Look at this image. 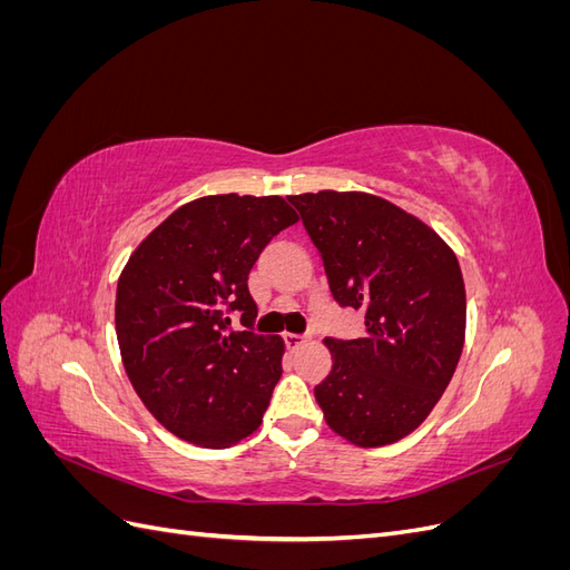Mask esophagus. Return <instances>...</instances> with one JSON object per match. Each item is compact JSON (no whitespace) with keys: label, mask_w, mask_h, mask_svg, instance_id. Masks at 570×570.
Masks as SVG:
<instances>
[{"label":"esophagus","mask_w":570,"mask_h":570,"mask_svg":"<svg viewBox=\"0 0 570 570\" xmlns=\"http://www.w3.org/2000/svg\"><path fill=\"white\" fill-rule=\"evenodd\" d=\"M283 340H285V344H287V350H292V352L299 350L302 344H306V337H304V335H295V333H285Z\"/></svg>","instance_id":"obj_1"}]
</instances>
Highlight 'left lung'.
I'll list each match as a JSON object with an SVG mask.
<instances>
[{"instance_id": "left-lung-1", "label": "left lung", "mask_w": 570, "mask_h": 570, "mask_svg": "<svg viewBox=\"0 0 570 570\" xmlns=\"http://www.w3.org/2000/svg\"><path fill=\"white\" fill-rule=\"evenodd\" d=\"M287 199L321 252L335 302L366 314L364 337H325L333 371L314 387L323 419L358 446L402 440L440 402L463 350L456 254L383 197L321 189Z\"/></svg>"}]
</instances>
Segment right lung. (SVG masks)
<instances>
[{
    "instance_id": "add662e5",
    "label": "right lung",
    "mask_w": 570,
    "mask_h": 570,
    "mask_svg": "<svg viewBox=\"0 0 570 570\" xmlns=\"http://www.w3.org/2000/svg\"><path fill=\"white\" fill-rule=\"evenodd\" d=\"M297 218L278 195L199 197L154 228L120 273V358L151 416L180 440L220 450L262 425L285 342L252 331L247 278ZM230 313L245 332L232 331Z\"/></svg>"
}]
</instances>
